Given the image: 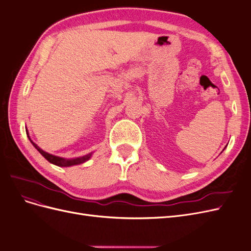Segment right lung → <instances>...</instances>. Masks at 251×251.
Masks as SVG:
<instances>
[{
    "mask_svg": "<svg viewBox=\"0 0 251 251\" xmlns=\"http://www.w3.org/2000/svg\"><path fill=\"white\" fill-rule=\"evenodd\" d=\"M26 133H27V136H28L29 140L31 141V143L33 144V147H34L37 151H40V153L42 154V156H44L45 159H47V160H48L50 163L55 164V165H57V166H62V168L64 166V168H67V166H72V165L81 164V163H83V162L88 161L89 159H90L91 157H92V154H93V153H90V154H87V155L81 156V157H77V158H72V159H66V158H63V157H58V156H55V155L49 154V153H47V151H43L39 146H37V144H35V143L31 140V138H30L29 133H28L27 130H26Z\"/></svg>",
    "mask_w": 251,
    "mask_h": 251,
    "instance_id": "add662e5",
    "label": "right lung"
}]
</instances>
